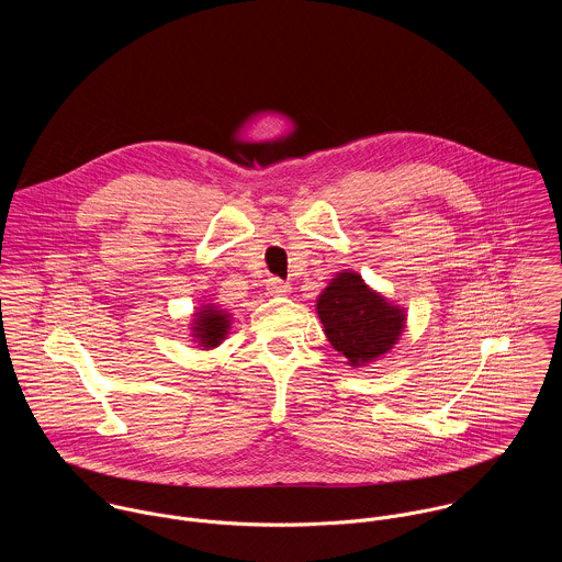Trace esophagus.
<instances>
[{
  "label": "esophagus",
  "mask_w": 562,
  "mask_h": 562,
  "mask_svg": "<svg viewBox=\"0 0 562 562\" xmlns=\"http://www.w3.org/2000/svg\"><path fill=\"white\" fill-rule=\"evenodd\" d=\"M268 290H270V294L283 296V294H288V292H290V283H285V281H281V279H277V277H272V279H268Z\"/></svg>",
  "instance_id": "obj_1"
}]
</instances>
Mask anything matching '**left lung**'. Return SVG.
Segmentation results:
<instances>
[{"label":"left lung","instance_id":"8db88e82","mask_svg":"<svg viewBox=\"0 0 562 562\" xmlns=\"http://www.w3.org/2000/svg\"><path fill=\"white\" fill-rule=\"evenodd\" d=\"M316 303L330 346L355 368L376 361L401 339L404 310L368 288L357 272L344 270L330 279Z\"/></svg>","mask_w":562,"mask_h":562}]
</instances>
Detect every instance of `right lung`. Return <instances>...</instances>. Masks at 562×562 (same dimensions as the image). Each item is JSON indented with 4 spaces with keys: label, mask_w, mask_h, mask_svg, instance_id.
<instances>
[{
    "label": "right lung",
    "mask_w": 562,
    "mask_h": 562,
    "mask_svg": "<svg viewBox=\"0 0 562 562\" xmlns=\"http://www.w3.org/2000/svg\"><path fill=\"white\" fill-rule=\"evenodd\" d=\"M232 316L214 305H205L194 314L192 322V337L199 341V346L216 348L229 333Z\"/></svg>",
    "instance_id": "obj_1"
}]
</instances>
